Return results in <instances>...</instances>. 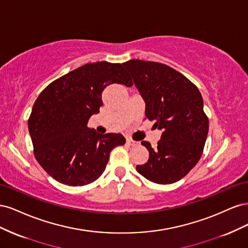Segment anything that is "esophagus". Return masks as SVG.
Returning <instances> with one entry per match:
<instances>
[{
	"label": "esophagus",
	"mask_w": 248,
	"mask_h": 248,
	"mask_svg": "<svg viewBox=\"0 0 248 248\" xmlns=\"http://www.w3.org/2000/svg\"><path fill=\"white\" fill-rule=\"evenodd\" d=\"M137 144H138V141L133 140H131V139H127V140H126V145H127V146H136Z\"/></svg>",
	"instance_id": "34e87169"
}]
</instances>
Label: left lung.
Here are the masks:
<instances>
[{
    "label": "left lung",
    "instance_id": "obj_1",
    "mask_svg": "<svg viewBox=\"0 0 248 248\" xmlns=\"http://www.w3.org/2000/svg\"><path fill=\"white\" fill-rule=\"evenodd\" d=\"M122 65L146 103V117L162 130L155 148L141 141L149 159L137 170L157 184L175 183L196 166L204 150L209 120L202 97L197 86L168 65L137 59Z\"/></svg>",
    "mask_w": 248,
    "mask_h": 248
}]
</instances>
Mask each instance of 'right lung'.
Returning <instances> with one entry per match:
<instances>
[{
    "label": "right lung",
    "instance_id": "add662e5",
    "mask_svg": "<svg viewBox=\"0 0 248 248\" xmlns=\"http://www.w3.org/2000/svg\"><path fill=\"white\" fill-rule=\"evenodd\" d=\"M111 84L133 85L122 64H85L52 81L36 99L28 127L37 161L58 182L82 186L107 168L111 150L123 146L120 133L100 134L88 127Z\"/></svg>",
    "mask_w": 248,
    "mask_h": 248
}]
</instances>
